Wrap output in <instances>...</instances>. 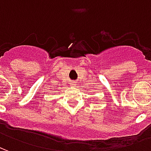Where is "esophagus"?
Instances as JSON below:
<instances>
[{"label":"esophagus","instance_id":"34e87169","mask_svg":"<svg viewBox=\"0 0 151 151\" xmlns=\"http://www.w3.org/2000/svg\"><path fill=\"white\" fill-rule=\"evenodd\" d=\"M73 83H74V82H73Z\"/></svg>","mask_w":151,"mask_h":151}]
</instances>
